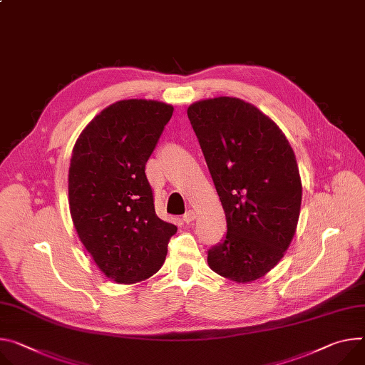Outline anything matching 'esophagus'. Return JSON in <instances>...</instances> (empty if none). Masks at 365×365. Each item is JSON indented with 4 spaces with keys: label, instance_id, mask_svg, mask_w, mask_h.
Returning a JSON list of instances; mask_svg holds the SVG:
<instances>
[{
    "label": "esophagus",
    "instance_id": "obj_1",
    "mask_svg": "<svg viewBox=\"0 0 365 365\" xmlns=\"http://www.w3.org/2000/svg\"><path fill=\"white\" fill-rule=\"evenodd\" d=\"M195 218H196L195 211H193V210H189V211H186V212L183 214V218H182V220H183L186 224H189V222H192Z\"/></svg>",
    "mask_w": 365,
    "mask_h": 365
}]
</instances>
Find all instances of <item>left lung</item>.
<instances>
[{
  "label": "left lung",
  "mask_w": 365,
  "mask_h": 365,
  "mask_svg": "<svg viewBox=\"0 0 365 365\" xmlns=\"http://www.w3.org/2000/svg\"><path fill=\"white\" fill-rule=\"evenodd\" d=\"M227 220V235L208 250L218 275L252 282L282 259L302 205L294 151L277 123L236 97L187 108Z\"/></svg>",
  "instance_id": "left-lung-1"
}]
</instances>
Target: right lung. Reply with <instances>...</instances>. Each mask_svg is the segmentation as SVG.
Instances as JSON below:
<instances>
[{
  "mask_svg": "<svg viewBox=\"0 0 365 365\" xmlns=\"http://www.w3.org/2000/svg\"><path fill=\"white\" fill-rule=\"evenodd\" d=\"M173 106L120 101L81 132L68 173L70 211L78 237L108 278L135 284L164 263L178 227L160 220L145 164Z\"/></svg>",
  "mask_w": 365,
  "mask_h": 365,
  "instance_id": "obj_1",
  "label": "right lung"
}]
</instances>
